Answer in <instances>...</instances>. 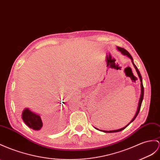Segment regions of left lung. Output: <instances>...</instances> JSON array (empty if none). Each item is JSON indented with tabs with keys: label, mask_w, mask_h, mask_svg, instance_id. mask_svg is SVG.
<instances>
[{
	"label": "left lung",
	"mask_w": 160,
	"mask_h": 160,
	"mask_svg": "<svg viewBox=\"0 0 160 160\" xmlns=\"http://www.w3.org/2000/svg\"><path fill=\"white\" fill-rule=\"evenodd\" d=\"M117 48L118 49V50H119L123 55H126V56H128L129 58L132 60V64L134 65V68H135V69H136V70H137V73H138V76H139V78H140V80H141V97H140V99H139V103H138V109H137V113H136V114H135V116H134V117L133 118V119L131 120V122L129 123V124H128V125H126L125 127H124V128H120V129H118V130H111V131H104V130H103L104 132H120V131H121V130H124V129H125L127 126H128L131 122H133L134 120V119L135 118H136V117L137 116V115L138 114V113H139V111H140V109H141V104H142V99H143V96H144V87H143V85H142V77H141V73H140V72H139V70L138 69V68H137V67L136 66V65H134V62H133V59H132V56L130 55V53L127 51L126 49H124V48H121V47H117ZM98 130V129H97Z\"/></svg>",
	"instance_id": "obj_1"
}]
</instances>
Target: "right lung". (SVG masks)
Segmentation results:
<instances>
[{"instance_id": "obj_1", "label": "right lung", "mask_w": 160, "mask_h": 160, "mask_svg": "<svg viewBox=\"0 0 160 160\" xmlns=\"http://www.w3.org/2000/svg\"><path fill=\"white\" fill-rule=\"evenodd\" d=\"M22 119L25 124L30 128L40 132L46 131V129L43 127L42 122L40 116L32 112L28 109H24L22 113Z\"/></svg>"}]
</instances>
